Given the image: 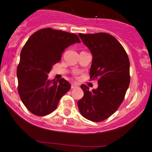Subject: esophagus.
Wrapping results in <instances>:
<instances>
[{
  "mask_svg": "<svg viewBox=\"0 0 152 152\" xmlns=\"http://www.w3.org/2000/svg\"><path fill=\"white\" fill-rule=\"evenodd\" d=\"M78 86H79V85L76 83H72L71 84V88L73 89V88H76V87H78Z\"/></svg>",
  "mask_w": 152,
  "mask_h": 152,
  "instance_id": "esophagus-1",
  "label": "esophagus"
}]
</instances>
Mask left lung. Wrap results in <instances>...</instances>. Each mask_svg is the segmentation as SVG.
Here are the masks:
<instances>
[{"label": "left lung", "mask_w": 152, "mask_h": 152, "mask_svg": "<svg viewBox=\"0 0 152 152\" xmlns=\"http://www.w3.org/2000/svg\"><path fill=\"white\" fill-rule=\"evenodd\" d=\"M79 35L93 54L90 76L93 80L97 79L99 87L89 91L87 85H81L84 96L78 107L87 120L103 121L123 102L130 83L129 59L121 44L109 34Z\"/></svg>", "instance_id": "obj_1"}]
</instances>
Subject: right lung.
I'll return each instance as SVG.
<instances>
[{
  "instance_id": "right-lung-1",
  "label": "right lung",
  "mask_w": 152,
  "mask_h": 152,
  "mask_svg": "<svg viewBox=\"0 0 152 152\" xmlns=\"http://www.w3.org/2000/svg\"><path fill=\"white\" fill-rule=\"evenodd\" d=\"M80 42L76 34L51 28L34 33L23 48L17 68L18 93L25 107L37 116L56 110L61 98L70 89L67 81L49 80L48 73L61 60L69 45Z\"/></svg>"
}]
</instances>
